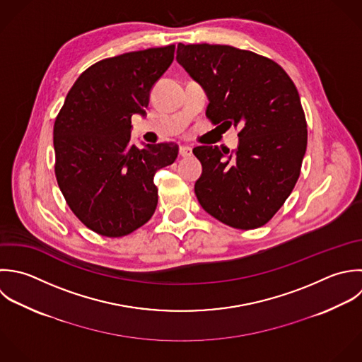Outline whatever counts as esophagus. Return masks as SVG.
Segmentation results:
<instances>
[{"label": "esophagus", "mask_w": 362, "mask_h": 362, "mask_svg": "<svg viewBox=\"0 0 362 362\" xmlns=\"http://www.w3.org/2000/svg\"><path fill=\"white\" fill-rule=\"evenodd\" d=\"M179 153H180V156L187 158V156H190V155H192V148H190V146H187V145H182V146H180Z\"/></svg>", "instance_id": "obj_1"}]
</instances>
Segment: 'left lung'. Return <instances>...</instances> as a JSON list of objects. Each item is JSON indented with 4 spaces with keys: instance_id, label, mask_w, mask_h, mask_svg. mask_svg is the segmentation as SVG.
<instances>
[{
    "instance_id": "left-lung-1",
    "label": "left lung",
    "mask_w": 362,
    "mask_h": 362,
    "mask_svg": "<svg viewBox=\"0 0 362 362\" xmlns=\"http://www.w3.org/2000/svg\"><path fill=\"white\" fill-rule=\"evenodd\" d=\"M176 60L209 97L207 118L238 128L233 155L196 146L203 172L194 185L202 207L238 230L265 226L292 193L308 146L298 88L274 60L228 45H177Z\"/></svg>"
}]
</instances>
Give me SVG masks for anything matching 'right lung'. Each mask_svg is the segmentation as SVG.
<instances>
[{"label":"right lung","instance_id":"obj_1","mask_svg":"<svg viewBox=\"0 0 362 362\" xmlns=\"http://www.w3.org/2000/svg\"><path fill=\"white\" fill-rule=\"evenodd\" d=\"M175 45L128 52L86 69L53 127L54 175L74 216L91 231L118 238L153 216L156 170L172 165L175 142H131V117L145 115L149 93L172 64Z\"/></svg>","mask_w":362,"mask_h":362}]
</instances>
